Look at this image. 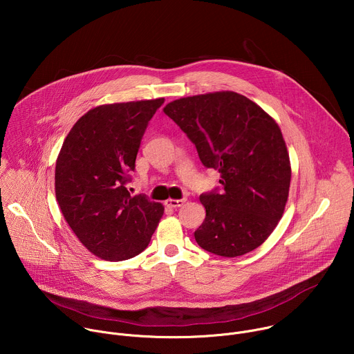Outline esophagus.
Segmentation results:
<instances>
[{
	"label": "esophagus",
	"instance_id": "esophagus-1",
	"mask_svg": "<svg viewBox=\"0 0 354 354\" xmlns=\"http://www.w3.org/2000/svg\"><path fill=\"white\" fill-rule=\"evenodd\" d=\"M185 198H178V200H175V198H168L167 201H165V205L168 206V207H171V209H178V207H182L183 205H185Z\"/></svg>",
	"mask_w": 354,
	"mask_h": 354
}]
</instances>
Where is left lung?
Segmentation results:
<instances>
[{
	"label": "left lung",
	"instance_id": "8db88e82",
	"mask_svg": "<svg viewBox=\"0 0 354 354\" xmlns=\"http://www.w3.org/2000/svg\"><path fill=\"white\" fill-rule=\"evenodd\" d=\"M164 112L196 145L201 164L221 174V192L200 196L206 218L194 231L198 246L225 258L261 246L284 213L291 180L279 124L232 91L180 97Z\"/></svg>",
	"mask_w": 354,
	"mask_h": 354
}]
</instances>
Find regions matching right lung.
Here are the masks:
<instances>
[{
    "label": "right lung",
    "mask_w": 354,
    "mask_h": 354,
    "mask_svg": "<svg viewBox=\"0 0 354 354\" xmlns=\"http://www.w3.org/2000/svg\"><path fill=\"white\" fill-rule=\"evenodd\" d=\"M164 97L100 105L66 137L56 162V198L81 243L100 259L120 262L142 252L162 214L161 203L130 196L144 131Z\"/></svg>",
    "instance_id": "1"
}]
</instances>
